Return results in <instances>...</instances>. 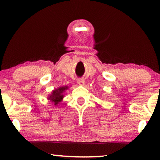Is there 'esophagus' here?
<instances>
[{
	"instance_id": "esophagus-1",
	"label": "esophagus",
	"mask_w": 160,
	"mask_h": 160,
	"mask_svg": "<svg viewBox=\"0 0 160 160\" xmlns=\"http://www.w3.org/2000/svg\"><path fill=\"white\" fill-rule=\"evenodd\" d=\"M77 83L79 85H82V86H83V85H84L85 82H84V80L83 79V78H78Z\"/></svg>"
}]
</instances>
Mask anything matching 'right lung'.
<instances>
[{
  "label": "right lung",
  "instance_id": "right-lung-1",
  "mask_svg": "<svg viewBox=\"0 0 160 160\" xmlns=\"http://www.w3.org/2000/svg\"><path fill=\"white\" fill-rule=\"evenodd\" d=\"M68 89V87H59L58 89H54V90L52 91L51 95L49 96L48 99L51 100L55 106H58L59 102L62 101V98L64 97L63 93H64V92Z\"/></svg>",
  "mask_w": 160,
  "mask_h": 160
}]
</instances>
